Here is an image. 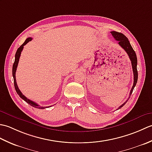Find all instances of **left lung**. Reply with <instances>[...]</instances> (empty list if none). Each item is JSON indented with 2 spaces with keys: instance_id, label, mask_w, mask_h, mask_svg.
<instances>
[{
  "instance_id": "1",
  "label": "left lung",
  "mask_w": 152,
  "mask_h": 152,
  "mask_svg": "<svg viewBox=\"0 0 152 152\" xmlns=\"http://www.w3.org/2000/svg\"><path fill=\"white\" fill-rule=\"evenodd\" d=\"M111 34H112L113 37H114L115 39L118 41V44L123 49H124L126 52H127V55L129 57V59L131 61V64H132V68H133V75H134V82H133V86L132 87L131 90L130 91V94L129 98L127 99L124 104L121 105L118 109H120L121 107H123L125 104L126 102L128 101V100L129 99L130 96L131 95L132 93H133V89L134 88L135 86H136L138 80V71H137V55L135 51H134L133 48H132L131 45L129 41L128 38L126 37L124 34L118 33V32L116 31H112Z\"/></svg>"
}]
</instances>
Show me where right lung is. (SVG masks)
Returning a JSON list of instances; mask_svg holds the SVG:
<instances>
[{"label":"right lung","mask_w":152,"mask_h":152,"mask_svg":"<svg viewBox=\"0 0 152 152\" xmlns=\"http://www.w3.org/2000/svg\"><path fill=\"white\" fill-rule=\"evenodd\" d=\"M32 39H33V38H31V37L27 38V39L25 40V41L24 42V43L21 46L18 48L17 51H16L15 56V61H14V64H13V67H12V75H13V78H14V87H15V91H16V92H17L18 94L19 95V96H20V97L22 99H23L25 102H27L28 104H30L31 106H33V107L36 108H39V109H44V108H50V107H51V106H40L38 105L37 103L32 101H31V100L27 99L26 96H24L22 94V93L21 92L20 90L19 89L18 85H17V82H16V79H15V72H16V70H17L18 64V63H19V57H20L21 51H22L23 49V46H25V45H26L28 42H30L31 40H32Z\"/></svg>","instance_id":"add662e5"}]
</instances>
